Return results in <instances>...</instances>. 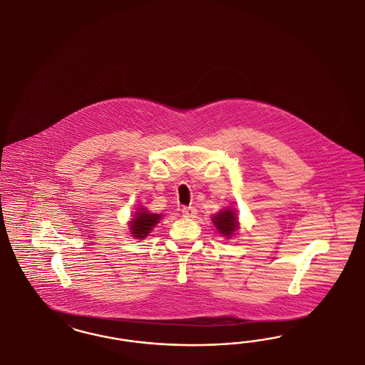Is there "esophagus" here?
Here are the masks:
<instances>
[{
    "label": "esophagus",
    "instance_id": "obj_1",
    "mask_svg": "<svg viewBox=\"0 0 365 365\" xmlns=\"http://www.w3.org/2000/svg\"><path fill=\"white\" fill-rule=\"evenodd\" d=\"M182 212H183V215L185 217H187V218H194L195 215H197V209L195 207H192V206H185L183 209H182Z\"/></svg>",
    "mask_w": 365,
    "mask_h": 365
}]
</instances>
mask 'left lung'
Listing matches in <instances>:
<instances>
[{
	"mask_svg": "<svg viewBox=\"0 0 365 365\" xmlns=\"http://www.w3.org/2000/svg\"><path fill=\"white\" fill-rule=\"evenodd\" d=\"M211 221H212V225L215 226L218 232L222 234V237H225L226 240H230L240 229V221H238V217H237V210L232 209V207H227L225 210L214 214Z\"/></svg>",
	"mask_w": 365,
	"mask_h": 365,
	"instance_id": "1",
	"label": "left lung"
}]
</instances>
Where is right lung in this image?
Here are the masks:
<instances>
[{"mask_svg": "<svg viewBox=\"0 0 365 365\" xmlns=\"http://www.w3.org/2000/svg\"><path fill=\"white\" fill-rule=\"evenodd\" d=\"M163 214H154L147 210L144 206H139L133 214L131 221H128L130 234L136 240H144L153 232L155 226L162 220Z\"/></svg>", "mask_w": 365, "mask_h": 365, "instance_id": "right-lung-1", "label": "right lung"}]
</instances>
